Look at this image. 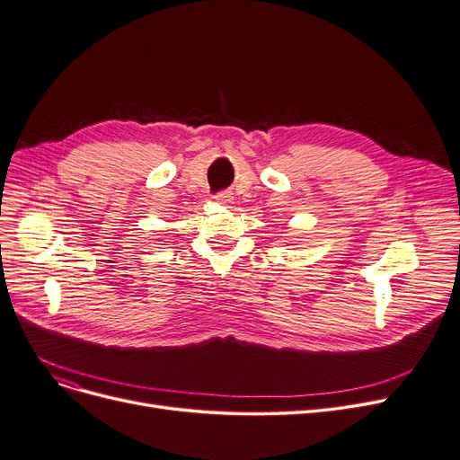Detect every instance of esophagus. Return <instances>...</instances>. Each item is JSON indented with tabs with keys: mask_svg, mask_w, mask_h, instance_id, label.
I'll return each instance as SVG.
<instances>
[{
	"mask_svg": "<svg viewBox=\"0 0 460 460\" xmlns=\"http://www.w3.org/2000/svg\"><path fill=\"white\" fill-rule=\"evenodd\" d=\"M214 199H216V203H219V205H231L233 203V193L231 191H222V193H216Z\"/></svg>",
	"mask_w": 460,
	"mask_h": 460,
	"instance_id": "esophagus-1",
	"label": "esophagus"
}]
</instances>
